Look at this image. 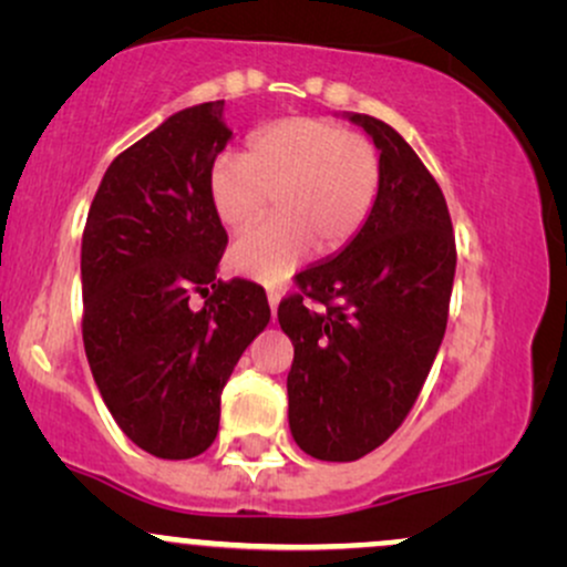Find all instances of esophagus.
Segmentation results:
<instances>
[{
    "mask_svg": "<svg viewBox=\"0 0 567 567\" xmlns=\"http://www.w3.org/2000/svg\"><path fill=\"white\" fill-rule=\"evenodd\" d=\"M266 296H269V306H271V311H275V315H277V306H279V298H282V292L271 288L269 292H266Z\"/></svg>",
    "mask_w": 567,
    "mask_h": 567,
    "instance_id": "obj_1",
    "label": "esophagus"
}]
</instances>
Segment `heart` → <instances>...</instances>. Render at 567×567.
Listing matches in <instances>:
<instances>
[{"label": "heart", "instance_id": "b5f03b06", "mask_svg": "<svg viewBox=\"0 0 567 567\" xmlns=\"http://www.w3.org/2000/svg\"><path fill=\"white\" fill-rule=\"evenodd\" d=\"M381 186V154L368 135L328 120L290 116L247 138L243 157H218L207 197L229 231L277 216L231 247L239 275L279 282L311 250L330 256L360 234Z\"/></svg>", "mask_w": 567, "mask_h": 567}]
</instances>
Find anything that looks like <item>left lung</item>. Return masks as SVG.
Segmentation results:
<instances>
[{"mask_svg":"<svg viewBox=\"0 0 567 567\" xmlns=\"http://www.w3.org/2000/svg\"><path fill=\"white\" fill-rule=\"evenodd\" d=\"M381 152L373 210L330 261L296 275L277 317L290 336L292 440L320 461L383 445L419 400L445 336L455 277L451 213L437 181L386 122L349 114Z\"/></svg>","mask_w":567,"mask_h":567,"instance_id":"obj_1","label":"left lung"}]
</instances>
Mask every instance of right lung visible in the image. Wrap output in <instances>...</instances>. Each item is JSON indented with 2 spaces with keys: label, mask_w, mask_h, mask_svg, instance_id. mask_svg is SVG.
I'll list each match as a JSON object with an SVG mask.
<instances>
[{
  "label": "right lung",
  "mask_w": 567,
  "mask_h": 567,
  "mask_svg": "<svg viewBox=\"0 0 567 567\" xmlns=\"http://www.w3.org/2000/svg\"><path fill=\"white\" fill-rule=\"evenodd\" d=\"M229 138L224 101L167 116L109 165L84 224V354L116 424L157 458L213 445L220 392L271 320L261 285L216 279L229 237L207 175Z\"/></svg>",
  "instance_id": "1"
}]
</instances>
